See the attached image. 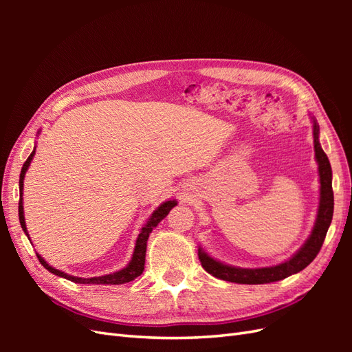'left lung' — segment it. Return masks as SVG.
Here are the masks:
<instances>
[{"mask_svg":"<svg viewBox=\"0 0 352 352\" xmlns=\"http://www.w3.org/2000/svg\"><path fill=\"white\" fill-rule=\"evenodd\" d=\"M311 117L313 122V138H314V153L316 162L318 166V177H320V198H318V208L313 230L310 236L302 243V247L298 250L291 258L282 261L279 264L269 265V267H255L245 269L236 267V265L223 263L211 255L201 247H198V257L201 265L207 273L214 276L217 279L241 283V285H263L282 280L287 276L295 274L304 270L310 264L316 255L320 251L324 242L327 229L332 223L333 217V190H332V167H330L329 158L324 154L323 148L318 141L320 135V127L314 116Z\"/></svg>","mask_w":352,"mask_h":352,"instance_id":"1","label":"left lung"}]
</instances>
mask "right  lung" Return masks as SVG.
I'll return each instance as SVG.
<instances>
[{"instance_id":"right-lung-1","label":"right lung","mask_w":352,"mask_h":352,"mask_svg":"<svg viewBox=\"0 0 352 352\" xmlns=\"http://www.w3.org/2000/svg\"><path fill=\"white\" fill-rule=\"evenodd\" d=\"M41 132V131H39ZM38 132V135H39ZM36 153V144L34 146V151L30 153V155L28 157V160L25 162L23 167H22V172H20V179H19V190H20V199H19V220H20V226H22L23 232L26 233V236L29 238V233H28V228H26V221H25V211H23V184H25V176L28 168L30 166V162L34 160ZM175 206H177V201L176 199H167L164 201L163 204H160L154 211L153 214L150 216V219L146 220L145 225L141 228L140 230V235H138L136 241H135V248H133V254H132V258L131 261L127 263L126 267H123L122 270H117L114 273L110 274H104V276H97V278H78V276H72L67 274L65 272H61L56 267H52L50 265L44 258L41 257V255L36 252L38 255V260L41 261V264L44 265V267L54 273L56 276H60V278H65L67 280H72L74 283H83V285H122V283H127L133 279H136L138 276H141L144 272V264H145V252H146V241L150 238V233L153 232L154 228H157V225L160 221H162L167 214L168 211L172 210ZM30 241V238H29Z\"/></svg>"}]
</instances>
